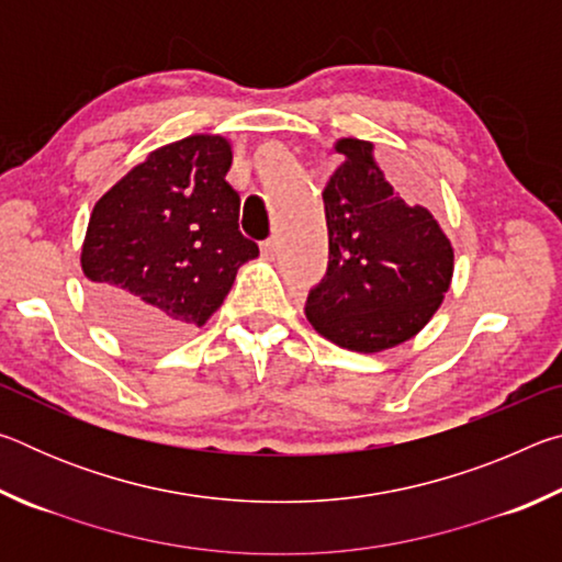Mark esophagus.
<instances>
[{
    "mask_svg": "<svg viewBox=\"0 0 562 562\" xmlns=\"http://www.w3.org/2000/svg\"><path fill=\"white\" fill-rule=\"evenodd\" d=\"M260 250H262L265 258L272 260L274 255H278V250H280V243H278V237H270V240H265V243L260 245Z\"/></svg>",
    "mask_w": 562,
    "mask_h": 562,
    "instance_id": "obj_1",
    "label": "esophagus"
}]
</instances>
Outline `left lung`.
<instances>
[{
  "mask_svg": "<svg viewBox=\"0 0 562 562\" xmlns=\"http://www.w3.org/2000/svg\"><path fill=\"white\" fill-rule=\"evenodd\" d=\"M327 180V274L310 292V325L341 349H392L418 335L453 278V247L436 217L406 205L374 158L372 140L339 138Z\"/></svg>",
  "mask_w": 562,
  "mask_h": 562,
  "instance_id": "left-lung-1",
  "label": "left lung"
}]
</instances>
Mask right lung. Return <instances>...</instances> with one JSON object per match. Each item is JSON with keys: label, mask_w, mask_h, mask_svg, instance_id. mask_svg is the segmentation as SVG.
<instances>
[{"label": "right lung", "mask_w": 562, "mask_h": 562, "mask_svg": "<svg viewBox=\"0 0 562 562\" xmlns=\"http://www.w3.org/2000/svg\"><path fill=\"white\" fill-rule=\"evenodd\" d=\"M231 164L227 138L195 133L150 150L93 205L81 270L121 337L160 347L203 327L260 255L237 231Z\"/></svg>", "instance_id": "obj_1"}]
</instances>
